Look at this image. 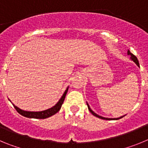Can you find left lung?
<instances>
[{"instance_id": "obj_1", "label": "left lung", "mask_w": 148, "mask_h": 148, "mask_svg": "<svg viewBox=\"0 0 148 148\" xmlns=\"http://www.w3.org/2000/svg\"><path fill=\"white\" fill-rule=\"evenodd\" d=\"M127 55H128V56H130V59H131L132 61H133V62L135 63L136 64L137 66H138V67H139V63H138V59H137L136 57V56H134V55H133V54H132V53L130 52V50H127ZM87 107H88V109H89V110H90V113H92V114L93 115V116H95V117H98V118L101 119H104V120H118V119H120L122 118V117H124V116H125H125H121V117H119V118H113V119H112V118H105V117L101 116H99V115L96 114V113H94L93 111H92V110H91V108H90V106H89L88 103H87Z\"/></svg>"}]
</instances>
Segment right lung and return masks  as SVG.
<instances>
[{
  "instance_id": "right-lung-1",
  "label": "right lung",
  "mask_w": 148,
  "mask_h": 148,
  "mask_svg": "<svg viewBox=\"0 0 148 148\" xmlns=\"http://www.w3.org/2000/svg\"><path fill=\"white\" fill-rule=\"evenodd\" d=\"M68 89H69V86L66 87L64 92L63 93L62 96H61V99H59V101H58V102L56 103L53 107H52V108H49V109L47 110H45L37 111V112H35V111L23 110L20 109L19 108H18V107L15 106L14 104H12L18 113H20L21 116H24V117H27V118L38 119H44L49 118L50 116H53V115H55L56 113H58V111L60 110L61 106H62V104L64 103L65 97H66V93H67ZM9 100H10V99H9Z\"/></svg>"
}]
</instances>
